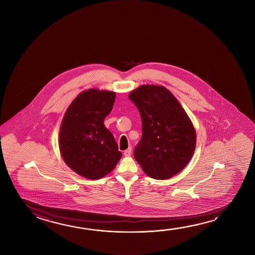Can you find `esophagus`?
<instances>
[{
	"label": "esophagus",
	"instance_id": "esophagus-1",
	"mask_svg": "<svg viewBox=\"0 0 255 255\" xmlns=\"http://www.w3.org/2000/svg\"><path fill=\"white\" fill-rule=\"evenodd\" d=\"M125 155L126 156H129L130 155V154H131V147H129V148H127L126 150H125Z\"/></svg>",
	"mask_w": 255,
	"mask_h": 255
}]
</instances>
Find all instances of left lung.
<instances>
[{"instance_id": "left-lung-1", "label": "left lung", "mask_w": 255, "mask_h": 255, "mask_svg": "<svg viewBox=\"0 0 255 255\" xmlns=\"http://www.w3.org/2000/svg\"><path fill=\"white\" fill-rule=\"evenodd\" d=\"M141 117L142 137L134 157L155 180H167L183 169L196 148V130L180 102L158 85H141L129 94Z\"/></svg>"}]
</instances>
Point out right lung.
<instances>
[{
    "instance_id": "obj_1",
    "label": "right lung",
    "mask_w": 255,
    "mask_h": 255,
    "mask_svg": "<svg viewBox=\"0 0 255 255\" xmlns=\"http://www.w3.org/2000/svg\"><path fill=\"white\" fill-rule=\"evenodd\" d=\"M116 93L90 89L68 107L59 130V149L68 167L86 179L107 175L121 159L113 134L104 126Z\"/></svg>"
}]
</instances>
